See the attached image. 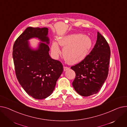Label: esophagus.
<instances>
[{
  "instance_id": "34e87169",
  "label": "esophagus",
  "mask_w": 127,
  "mask_h": 127,
  "mask_svg": "<svg viewBox=\"0 0 127 127\" xmlns=\"http://www.w3.org/2000/svg\"><path fill=\"white\" fill-rule=\"evenodd\" d=\"M69 67H68V66H64V71H67L68 70H69Z\"/></svg>"
}]
</instances>
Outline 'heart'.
<instances>
[{"label":"heart","instance_id":"b5f03b06","mask_svg":"<svg viewBox=\"0 0 127 127\" xmlns=\"http://www.w3.org/2000/svg\"><path fill=\"white\" fill-rule=\"evenodd\" d=\"M58 42L64 48V58L70 64H75L81 62L89 54L93 45L90 37L81 34L63 37L58 39ZM58 44L56 41L52 44L51 50L55 56L61 53Z\"/></svg>","mask_w":127,"mask_h":127}]
</instances>
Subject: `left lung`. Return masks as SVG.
Listing matches in <instances>:
<instances>
[{
    "instance_id": "left-lung-1",
    "label": "left lung",
    "mask_w": 127,
    "mask_h": 127,
    "mask_svg": "<svg viewBox=\"0 0 127 127\" xmlns=\"http://www.w3.org/2000/svg\"><path fill=\"white\" fill-rule=\"evenodd\" d=\"M110 55L108 43L97 32L96 42L90 53L71 67L76 74L72 85L77 93L89 96L99 91L108 77Z\"/></svg>"
}]
</instances>
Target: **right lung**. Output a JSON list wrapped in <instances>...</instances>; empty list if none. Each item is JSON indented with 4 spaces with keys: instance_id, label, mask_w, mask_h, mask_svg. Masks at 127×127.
Listing matches in <instances>:
<instances>
[{
    "instance_id": "1",
    "label": "right lung",
    "mask_w": 127,
    "mask_h": 127,
    "mask_svg": "<svg viewBox=\"0 0 127 127\" xmlns=\"http://www.w3.org/2000/svg\"><path fill=\"white\" fill-rule=\"evenodd\" d=\"M48 33L47 28L28 27L15 41L13 48L19 83L28 95L37 99L46 98L52 93L64 70L62 63L50 56ZM33 37L46 43H41L38 49L32 50L27 40Z\"/></svg>"
}]
</instances>
